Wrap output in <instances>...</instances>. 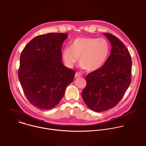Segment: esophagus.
Segmentation results:
<instances>
[{
  "instance_id": "esophagus-1",
  "label": "esophagus",
  "mask_w": 146,
  "mask_h": 146,
  "mask_svg": "<svg viewBox=\"0 0 146 146\" xmlns=\"http://www.w3.org/2000/svg\"><path fill=\"white\" fill-rule=\"evenodd\" d=\"M80 74L78 72H76V74H75V77H80Z\"/></svg>"
}]
</instances>
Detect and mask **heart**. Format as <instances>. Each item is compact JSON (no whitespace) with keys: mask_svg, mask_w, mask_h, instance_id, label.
Wrapping results in <instances>:
<instances>
[{"mask_svg":"<svg viewBox=\"0 0 146 146\" xmlns=\"http://www.w3.org/2000/svg\"><path fill=\"white\" fill-rule=\"evenodd\" d=\"M111 50L109 41L104 38L78 37L62 52V58L69 68H72L79 56L82 69L94 72L100 69L107 60Z\"/></svg>","mask_w":146,"mask_h":146,"instance_id":"heart-1","label":"heart"}]
</instances>
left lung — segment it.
Instances as JSON below:
<instances>
[{"mask_svg":"<svg viewBox=\"0 0 146 146\" xmlns=\"http://www.w3.org/2000/svg\"><path fill=\"white\" fill-rule=\"evenodd\" d=\"M112 47L103 66L86 76L87 85L82 98L87 106L96 112L115 107L131 82L132 59L130 53L116 36L104 33Z\"/></svg>","mask_w":146,"mask_h":146,"instance_id":"obj_1","label":"left lung"}]
</instances>
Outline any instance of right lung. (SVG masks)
I'll list each match as a JSON object with an SVG mask.
<instances>
[{
  "instance_id": "obj_1",
  "label": "right lung",
  "mask_w": 146,
  "mask_h": 146,
  "mask_svg": "<svg viewBox=\"0 0 146 146\" xmlns=\"http://www.w3.org/2000/svg\"><path fill=\"white\" fill-rule=\"evenodd\" d=\"M67 37L61 33L37 36L21 54L19 82L30 103L41 109L54 108L73 81L75 72L62 61L61 47Z\"/></svg>"
}]
</instances>
